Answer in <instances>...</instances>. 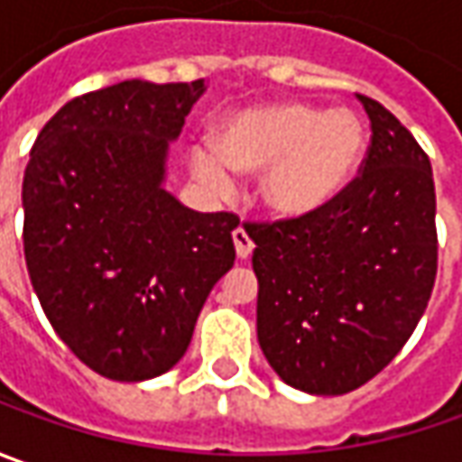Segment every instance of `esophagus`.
<instances>
[{
  "label": "esophagus",
  "mask_w": 462,
  "mask_h": 462,
  "mask_svg": "<svg viewBox=\"0 0 462 462\" xmlns=\"http://www.w3.org/2000/svg\"><path fill=\"white\" fill-rule=\"evenodd\" d=\"M234 246H236V257L239 259H246L254 252V241H252V236L244 228L234 231Z\"/></svg>",
  "instance_id": "34e87169"
}]
</instances>
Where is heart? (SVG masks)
Wrapping results in <instances>:
<instances>
[{
    "instance_id": "obj_1",
    "label": "heart",
    "mask_w": 462,
    "mask_h": 462,
    "mask_svg": "<svg viewBox=\"0 0 462 462\" xmlns=\"http://www.w3.org/2000/svg\"><path fill=\"white\" fill-rule=\"evenodd\" d=\"M367 134L357 113L303 102H273L231 117L221 143L189 149L198 180L216 198L236 189V171L257 174L259 198L277 218L300 221L328 210L360 177Z\"/></svg>"
}]
</instances>
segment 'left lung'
Instances as JSON below:
<instances>
[{
	"label": "left lung",
	"mask_w": 462,
	"mask_h": 462,
	"mask_svg": "<svg viewBox=\"0 0 462 462\" xmlns=\"http://www.w3.org/2000/svg\"><path fill=\"white\" fill-rule=\"evenodd\" d=\"M363 174L328 210L246 223L259 282L257 339L277 375L313 396L375 378L414 334L437 275L427 153L381 102Z\"/></svg>",
	"instance_id": "8db88e82"
}]
</instances>
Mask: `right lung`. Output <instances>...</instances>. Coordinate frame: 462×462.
Segmentation results:
<instances>
[{"mask_svg": "<svg viewBox=\"0 0 462 462\" xmlns=\"http://www.w3.org/2000/svg\"><path fill=\"white\" fill-rule=\"evenodd\" d=\"M203 92L205 79L120 81L66 102L30 152V282L63 345L110 381L180 363L236 259L239 218L198 213L164 187L169 143Z\"/></svg>", "mask_w": 462, "mask_h": 462, "instance_id": "right-lung-1", "label": "right lung"}]
</instances>
